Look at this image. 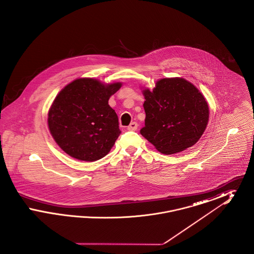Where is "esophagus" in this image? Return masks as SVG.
<instances>
[{"label":"esophagus","instance_id":"obj_1","mask_svg":"<svg viewBox=\"0 0 254 254\" xmlns=\"http://www.w3.org/2000/svg\"><path fill=\"white\" fill-rule=\"evenodd\" d=\"M137 128H138V124H137L136 122H132V123L127 127V129H128V130H131V131L136 130Z\"/></svg>","mask_w":254,"mask_h":254}]
</instances>
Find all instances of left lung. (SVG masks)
Listing matches in <instances>:
<instances>
[{
    "label": "left lung",
    "mask_w": 254,
    "mask_h": 254,
    "mask_svg": "<svg viewBox=\"0 0 254 254\" xmlns=\"http://www.w3.org/2000/svg\"><path fill=\"white\" fill-rule=\"evenodd\" d=\"M145 127L141 134L163 154H174L195 145L209 118L207 102L184 78L158 80L152 90L143 89Z\"/></svg>",
    "instance_id": "1"
}]
</instances>
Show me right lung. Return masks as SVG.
I'll return each mask as SVG.
<instances>
[{
  "label": "right lung",
  "instance_id": "obj_1",
  "mask_svg": "<svg viewBox=\"0 0 254 254\" xmlns=\"http://www.w3.org/2000/svg\"><path fill=\"white\" fill-rule=\"evenodd\" d=\"M122 83L76 79L54 99L48 114L49 131L69 156L94 162L105 157L120 135L118 116L109 100Z\"/></svg>",
  "mask_w": 254,
  "mask_h": 254
}]
</instances>
